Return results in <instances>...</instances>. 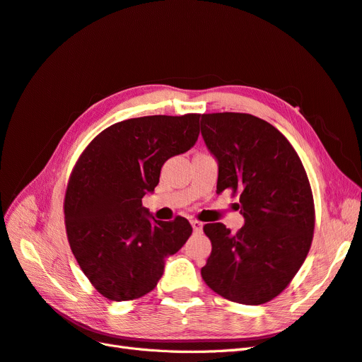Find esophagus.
<instances>
[{
    "instance_id": "esophagus-1",
    "label": "esophagus",
    "mask_w": 362,
    "mask_h": 362,
    "mask_svg": "<svg viewBox=\"0 0 362 362\" xmlns=\"http://www.w3.org/2000/svg\"><path fill=\"white\" fill-rule=\"evenodd\" d=\"M190 223H192V228H193L194 233H201L202 231V223L199 221H192Z\"/></svg>"
}]
</instances>
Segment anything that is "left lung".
Masks as SVG:
<instances>
[{
    "instance_id": "left-lung-1",
    "label": "left lung",
    "mask_w": 362,
    "mask_h": 362,
    "mask_svg": "<svg viewBox=\"0 0 362 362\" xmlns=\"http://www.w3.org/2000/svg\"><path fill=\"white\" fill-rule=\"evenodd\" d=\"M201 133L218 164L217 193L240 192L245 225L233 234L206 223L211 255L201 269L222 298L261 305L286 288L308 255L314 201L298 152L266 120L246 113L202 115Z\"/></svg>"
}]
</instances>
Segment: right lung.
I'll return each instance as SVG.
<instances>
[{
    "instance_id": "1",
    "label": "right lung",
    "mask_w": 362,
    "mask_h": 362,
    "mask_svg": "<svg viewBox=\"0 0 362 362\" xmlns=\"http://www.w3.org/2000/svg\"><path fill=\"white\" fill-rule=\"evenodd\" d=\"M201 115L144 116L105 128L76 161L64 198L72 254L104 298L133 300L154 290L168 257L192 235L187 218L156 221L141 205L163 164L198 140Z\"/></svg>"
}]
</instances>
